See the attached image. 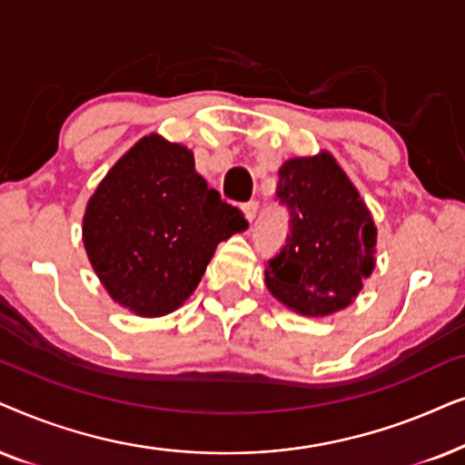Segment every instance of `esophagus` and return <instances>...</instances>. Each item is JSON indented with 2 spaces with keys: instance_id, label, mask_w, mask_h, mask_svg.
Here are the masks:
<instances>
[{
  "instance_id": "esophagus-1",
  "label": "esophagus",
  "mask_w": 465,
  "mask_h": 465,
  "mask_svg": "<svg viewBox=\"0 0 465 465\" xmlns=\"http://www.w3.org/2000/svg\"><path fill=\"white\" fill-rule=\"evenodd\" d=\"M242 210H244V216L246 219H249L251 223L257 219V213H259V202H255V200H251V202H246V203H242Z\"/></svg>"
}]
</instances>
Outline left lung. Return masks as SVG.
<instances>
[{"mask_svg": "<svg viewBox=\"0 0 465 465\" xmlns=\"http://www.w3.org/2000/svg\"><path fill=\"white\" fill-rule=\"evenodd\" d=\"M276 202L289 233L265 262L272 295L308 317L349 306L374 268L376 227L366 203L331 154L295 157L278 170Z\"/></svg>", "mask_w": 465, "mask_h": 465, "instance_id": "8db88e82", "label": "left lung"}]
</instances>
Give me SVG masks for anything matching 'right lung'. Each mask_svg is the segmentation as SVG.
Returning a JSON list of instances; mask_svg holds the SVG:
<instances>
[{
	"mask_svg": "<svg viewBox=\"0 0 465 465\" xmlns=\"http://www.w3.org/2000/svg\"><path fill=\"white\" fill-rule=\"evenodd\" d=\"M246 227L242 210L197 174L191 151L153 134L99 184L83 233L113 300L142 317H159L193 293L216 244Z\"/></svg>",
	"mask_w": 465,
	"mask_h": 465,
	"instance_id": "right-lung-1",
	"label": "right lung"
}]
</instances>
